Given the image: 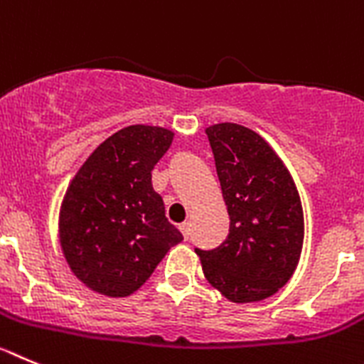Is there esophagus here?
Listing matches in <instances>:
<instances>
[{"instance_id":"obj_1","label":"esophagus","mask_w":364,"mask_h":364,"mask_svg":"<svg viewBox=\"0 0 364 364\" xmlns=\"http://www.w3.org/2000/svg\"><path fill=\"white\" fill-rule=\"evenodd\" d=\"M179 230H181L183 237L188 239V235H190V225H188V223H181V225H179Z\"/></svg>"}]
</instances>
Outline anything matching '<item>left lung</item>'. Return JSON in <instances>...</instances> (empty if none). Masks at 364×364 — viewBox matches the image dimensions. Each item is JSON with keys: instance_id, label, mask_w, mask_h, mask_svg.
Masks as SVG:
<instances>
[{"instance_id": "left-lung-1", "label": "left lung", "mask_w": 364, "mask_h": 364, "mask_svg": "<svg viewBox=\"0 0 364 364\" xmlns=\"http://www.w3.org/2000/svg\"><path fill=\"white\" fill-rule=\"evenodd\" d=\"M230 215L227 239L201 257L208 283L234 303L270 297L287 284L303 247V208L283 161L263 137L235 123L206 129Z\"/></svg>"}]
</instances>
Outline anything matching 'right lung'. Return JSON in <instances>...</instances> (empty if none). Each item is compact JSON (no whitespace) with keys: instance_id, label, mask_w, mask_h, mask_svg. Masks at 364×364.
<instances>
[{"instance_id":"1","label":"right lung","mask_w":364,"mask_h":364,"mask_svg":"<svg viewBox=\"0 0 364 364\" xmlns=\"http://www.w3.org/2000/svg\"><path fill=\"white\" fill-rule=\"evenodd\" d=\"M172 137L158 127H127L94 150L67 190L61 247L72 272L94 292L130 296L183 241L152 188V170Z\"/></svg>"}]
</instances>
